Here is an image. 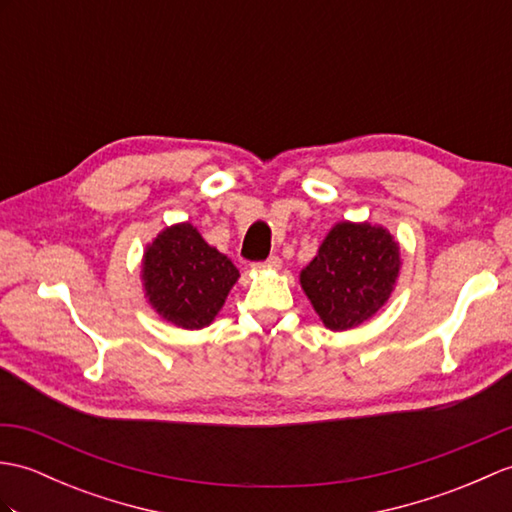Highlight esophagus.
<instances>
[{
	"instance_id": "esophagus-1",
	"label": "esophagus",
	"mask_w": 512,
	"mask_h": 512,
	"mask_svg": "<svg viewBox=\"0 0 512 512\" xmlns=\"http://www.w3.org/2000/svg\"><path fill=\"white\" fill-rule=\"evenodd\" d=\"M257 268H268V270H279L281 268V259L277 257V255H272V257H268L264 264H259Z\"/></svg>"
}]
</instances>
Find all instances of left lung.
Listing matches in <instances>:
<instances>
[{
	"label": "left lung",
	"mask_w": 512,
	"mask_h": 512,
	"mask_svg": "<svg viewBox=\"0 0 512 512\" xmlns=\"http://www.w3.org/2000/svg\"><path fill=\"white\" fill-rule=\"evenodd\" d=\"M399 270L395 237L379 224L344 220L301 270V288L327 329L347 331L382 310Z\"/></svg>",
	"instance_id": "8db88e82"
}]
</instances>
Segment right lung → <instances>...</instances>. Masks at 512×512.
<instances>
[{
  "label": "right lung",
  "mask_w": 512,
  "mask_h": 512,
  "mask_svg": "<svg viewBox=\"0 0 512 512\" xmlns=\"http://www.w3.org/2000/svg\"><path fill=\"white\" fill-rule=\"evenodd\" d=\"M240 279L227 255L209 246L194 224L165 227L141 259L146 299L163 320L181 329L213 323Z\"/></svg>",
  "instance_id": "1"
}]
</instances>
